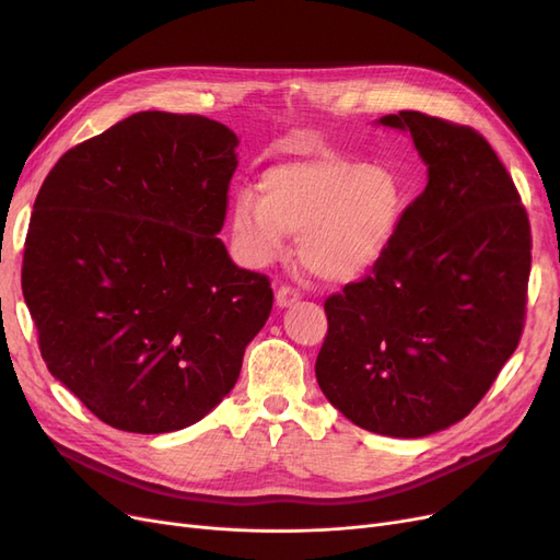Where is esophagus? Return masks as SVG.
Masks as SVG:
<instances>
[{"label":"esophagus","instance_id":"1","mask_svg":"<svg viewBox=\"0 0 560 560\" xmlns=\"http://www.w3.org/2000/svg\"><path fill=\"white\" fill-rule=\"evenodd\" d=\"M299 299H301V292L296 290V287H292V284H282L280 290L276 292V301H278L280 308L292 306V303H296Z\"/></svg>","mask_w":560,"mask_h":560}]
</instances>
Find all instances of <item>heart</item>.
<instances>
[{"label":"heart","mask_w":560,"mask_h":560,"mask_svg":"<svg viewBox=\"0 0 560 560\" xmlns=\"http://www.w3.org/2000/svg\"><path fill=\"white\" fill-rule=\"evenodd\" d=\"M404 186L378 163L319 156L270 167L259 200L241 194L231 208V233L249 266H268L299 235V259L322 280L364 276L395 238Z\"/></svg>","instance_id":"obj_1"}]
</instances>
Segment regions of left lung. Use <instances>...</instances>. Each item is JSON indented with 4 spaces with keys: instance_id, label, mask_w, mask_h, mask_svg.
Returning a JSON list of instances; mask_svg holds the SVG:
<instances>
[{
    "instance_id": "obj_1",
    "label": "left lung",
    "mask_w": 560,
    "mask_h": 560,
    "mask_svg": "<svg viewBox=\"0 0 560 560\" xmlns=\"http://www.w3.org/2000/svg\"><path fill=\"white\" fill-rule=\"evenodd\" d=\"M381 124L411 132L428 186L369 273L325 301L315 376L354 425L416 439L469 416L514 354L533 238L481 132L422 112Z\"/></svg>"
}]
</instances>
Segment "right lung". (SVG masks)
<instances>
[{"mask_svg":"<svg viewBox=\"0 0 560 560\" xmlns=\"http://www.w3.org/2000/svg\"><path fill=\"white\" fill-rule=\"evenodd\" d=\"M235 147L212 118L140 112L65 151L37 194L23 296L42 358L116 430L210 413L273 308L268 276L217 238Z\"/></svg>","mask_w":560,"mask_h":560,"instance_id":"right-lung-1","label":"right lung"}]
</instances>
